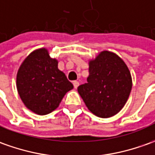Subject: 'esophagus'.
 I'll use <instances>...</instances> for the list:
<instances>
[{"label": "esophagus", "mask_w": 155, "mask_h": 155, "mask_svg": "<svg viewBox=\"0 0 155 155\" xmlns=\"http://www.w3.org/2000/svg\"><path fill=\"white\" fill-rule=\"evenodd\" d=\"M73 86H74V88H77L79 86V83H78V81H74V82H73Z\"/></svg>", "instance_id": "obj_1"}]
</instances>
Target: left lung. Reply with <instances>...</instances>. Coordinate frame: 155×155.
<instances>
[{
    "instance_id": "obj_1",
    "label": "left lung",
    "mask_w": 155,
    "mask_h": 155,
    "mask_svg": "<svg viewBox=\"0 0 155 155\" xmlns=\"http://www.w3.org/2000/svg\"><path fill=\"white\" fill-rule=\"evenodd\" d=\"M87 83L78 91L90 111L101 118L115 116L123 108L132 90L128 67L118 55L104 51L89 61Z\"/></svg>"
}]
</instances>
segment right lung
Segmentation results:
<instances>
[{"mask_svg":"<svg viewBox=\"0 0 155 155\" xmlns=\"http://www.w3.org/2000/svg\"><path fill=\"white\" fill-rule=\"evenodd\" d=\"M17 88L27 108L44 116L59 106L73 85L58 69L57 60L51 58L46 49L41 48L30 53L20 66Z\"/></svg>","mask_w":155,"mask_h":155,"instance_id":"obj_1","label":"right lung"}]
</instances>
